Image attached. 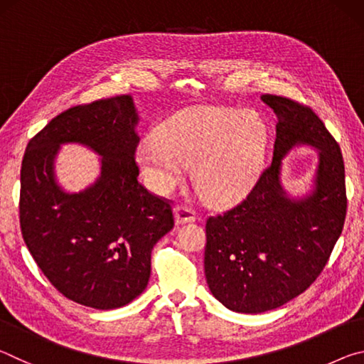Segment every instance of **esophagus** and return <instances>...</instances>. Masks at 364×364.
Masks as SVG:
<instances>
[{
  "instance_id": "34e87169",
  "label": "esophagus",
  "mask_w": 364,
  "mask_h": 364,
  "mask_svg": "<svg viewBox=\"0 0 364 364\" xmlns=\"http://www.w3.org/2000/svg\"><path fill=\"white\" fill-rule=\"evenodd\" d=\"M173 213H175L176 225H186V223H193V221H196V213L188 207L178 205L173 208Z\"/></svg>"
}]
</instances>
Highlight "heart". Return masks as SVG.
<instances>
[{"mask_svg": "<svg viewBox=\"0 0 364 364\" xmlns=\"http://www.w3.org/2000/svg\"><path fill=\"white\" fill-rule=\"evenodd\" d=\"M268 130L254 110L202 106L178 112L144 141L136 162L157 191L180 183L193 167L196 191L210 204H230L254 188L262 173Z\"/></svg>", "mask_w": 364, "mask_h": 364, "instance_id": "obj_1", "label": "heart"}]
</instances>
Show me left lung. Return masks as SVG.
<instances>
[{
    "mask_svg": "<svg viewBox=\"0 0 364 364\" xmlns=\"http://www.w3.org/2000/svg\"><path fill=\"white\" fill-rule=\"evenodd\" d=\"M260 100L278 117L273 162L242 204L207 220L204 257L213 297L250 315L287 304L318 278L347 213L342 152L324 123L287 97ZM301 145L317 151L318 164L306 193L295 196L282 183V165Z\"/></svg>",
    "mask_w": 364,
    "mask_h": 364,
    "instance_id": "left-lung-1",
    "label": "left lung"
}]
</instances>
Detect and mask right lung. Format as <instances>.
I'll use <instances>...</instances> for the list:
<instances>
[{"instance_id":"add662e5","label":"right lung","mask_w":364,"mask_h":364,"mask_svg":"<svg viewBox=\"0 0 364 364\" xmlns=\"http://www.w3.org/2000/svg\"><path fill=\"white\" fill-rule=\"evenodd\" d=\"M139 114L132 96L72 107L30 141L21 168V230L49 282L80 305L114 310L144 292L151 252L173 228L167 202L138 181ZM64 144L100 156V175L67 191L55 160Z\"/></svg>"}]
</instances>
